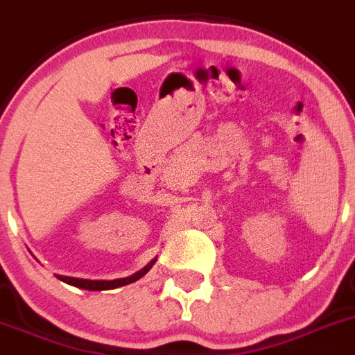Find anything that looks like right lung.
Instances as JSON below:
<instances>
[{
	"label": "right lung",
	"mask_w": 355,
	"mask_h": 355,
	"mask_svg": "<svg viewBox=\"0 0 355 355\" xmlns=\"http://www.w3.org/2000/svg\"><path fill=\"white\" fill-rule=\"evenodd\" d=\"M155 263L150 261L145 268H141L140 271H137L135 275L131 277H125V278H115V280H87V278H75V277H62V275H55V277L61 280V282L69 284L73 287H78V289H85V291H108V289H117V287L122 286H128V284L137 282L138 278L144 277L148 270L152 268V264Z\"/></svg>",
	"instance_id": "obj_1"
}]
</instances>
